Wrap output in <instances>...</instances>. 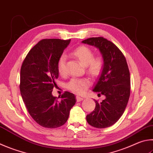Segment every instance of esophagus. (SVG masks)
<instances>
[{
    "label": "esophagus",
    "mask_w": 153,
    "mask_h": 153,
    "mask_svg": "<svg viewBox=\"0 0 153 153\" xmlns=\"http://www.w3.org/2000/svg\"><path fill=\"white\" fill-rule=\"evenodd\" d=\"M76 100H77V102H80V101H82L83 100H84V98L79 96H76Z\"/></svg>",
    "instance_id": "34e87169"
}]
</instances>
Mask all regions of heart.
Instances as JSON below:
<instances>
[{"instance_id": "b5f03b06", "label": "heart", "mask_w": 153, "mask_h": 153, "mask_svg": "<svg viewBox=\"0 0 153 153\" xmlns=\"http://www.w3.org/2000/svg\"><path fill=\"white\" fill-rule=\"evenodd\" d=\"M71 54L85 66L86 72L93 77H98L103 71L105 59L101 55L94 56L93 50L86 46H79L72 51ZM66 57L61 55L57 62V70L60 75L63 76L66 73ZM90 85V80L87 78H74L71 79L66 87L68 90L77 94H84Z\"/></svg>"}]
</instances>
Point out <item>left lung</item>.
Returning <instances> with one entry per match:
<instances>
[{"mask_svg":"<svg viewBox=\"0 0 153 153\" xmlns=\"http://www.w3.org/2000/svg\"><path fill=\"white\" fill-rule=\"evenodd\" d=\"M83 43L96 47L104 57L105 65L93 91L105 96L86 116L88 123L98 128L115 124L123 114L130 94L129 69L123 53L110 41L102 37H91Z\"/></svg>","mask_w":153,"mask_h":153,"instance_id":"8db88e82","label":"left lung"}]
</instances>
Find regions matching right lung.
<instances>
[{"label":"right lung","mask_w":153,"mask_h":153,"mask_svg":"<svg viewBox=\"0 0 153 153\" xmlns=\"http://www.w3.org/2000/svg\"><path fill=\"white\" fill-rule=\"evenodd\" d=\"M70 39H45L30 50L21 68L20 91L30 116L40 126L55 128L67 122L76 104L74 94L65 91L57 100L52 91L58 78V59Z\"/></svg>","instance_id":"obj_1"}]
</instances>
